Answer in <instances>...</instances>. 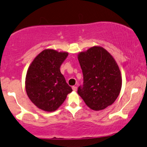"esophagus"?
Wrapping results in <instances>:
<instances>
[{
	"label": "esophagus",
	"instance_id": "esophagus-1",
	"mask_svg": "<svg viewBox=\"0 0 147 147\" xmlns=\"http://www.w3.org/2000/svg\"><path fill=\"white\" fill-rule=\"evenodd\" d=\"M72 89H73V91H76L77 90V87H76V86H73V87H72Z\"/></svg>",
	"mask_w": 147,
	"mask_h": 147
}]
</instances>
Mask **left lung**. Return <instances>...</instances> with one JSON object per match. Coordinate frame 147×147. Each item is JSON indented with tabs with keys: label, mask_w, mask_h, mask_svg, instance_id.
I'll return each instance as SVG.
<instances>
[{
	"label": "left lung",
	"mask_w": 147,
	"mask_h": 147,
	"mask_svg": "<svg viewBox=\"0 0 147 147\" xmlns=\"http://www.w3.org/2000/svg\"><path fill=\"white\" fill-rule=\"evenodd\" d=\"M83 74V85L78 94L91 109L100 111L114 102L122 87L120 69L113 56L100 46L78 55Z\"/></svg>",
	"instance_id": "1"
}]
</instances>
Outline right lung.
Masks as SVG:
<instances>
[{
	"instance_id": "right-lung-1",
	"label": "right lung",
	"mask_w": 147,
	"mask_h": 147,
	"mask_svg": "<svg viewBox=\"0 0 147 147\" xmlns=\"http://www.w3.org/2000/svg\"><path fill=\"white\" fill-rule=\"evenodd\" d=\"M69 53L47 49L34 58L27 70L25 89L34 105L45 111H56L72 89L66 82L60 67Z\"/></svg>"
}]
</instances>
